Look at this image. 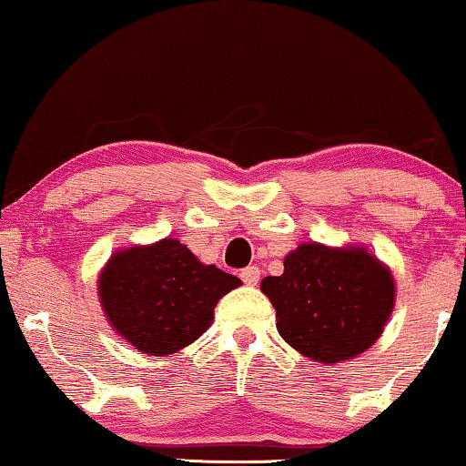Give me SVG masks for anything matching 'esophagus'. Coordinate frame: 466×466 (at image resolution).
Returning a JSON list of instances; mask_svg holds the SVG:
<instances>
[{
  "label": "esophagus",
  "mask_w": 466,
  "mask_h": 466,
  "mask_svg": "<svg viewBox=\"0 0 466 466\" xmlns=\"http://www.w3.org/2000/svg\"><path fill=\"white\" fill-rule=\"evenodd\" d=\"M239 278L244 279V284H248V286H257L258 279H260V269H258V267L250 265V267H246V269H241Z\"/></svg>",
  "instance_id": "esophagus-1"
}]
</instances>
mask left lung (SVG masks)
<instances>
[{
	"label": "left lung",
	"mask_w": 466,
	"mask_h": 466,
	"mask_svg": "<svg viewBox=\"0 0 466 466\" xmlns=\"http://www.w3.org/2000/svg\"><path fill=\"white\" fill-rule=\"evenodd\" d=\"M260 290L276 308L282 339L324 365L371 348L394 308L390 269L360 246L301 244Z\"/></svg>",
	"instance_id": "left-lung-1"
}]
</instances>
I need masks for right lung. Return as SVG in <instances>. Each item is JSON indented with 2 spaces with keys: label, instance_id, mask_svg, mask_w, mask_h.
<instances>
[{
  "label": "right lung",
  "instance_id": "add662e5",
  "mask_svg": "<svg viewBox=\"0 0 466 466\" xmlns=\"http://www.w3.org/2000/svg\"><path fill=\"white\" fill-rule=\"evenodd\" d=\"M241 279L203 265L165 238L118 250L99 273V303L112 329L139 352L167 356L206 333L214 308Z\"/></svg>",
  "mask_w": 466,
  "mask_h": 466
}]
</instances>
